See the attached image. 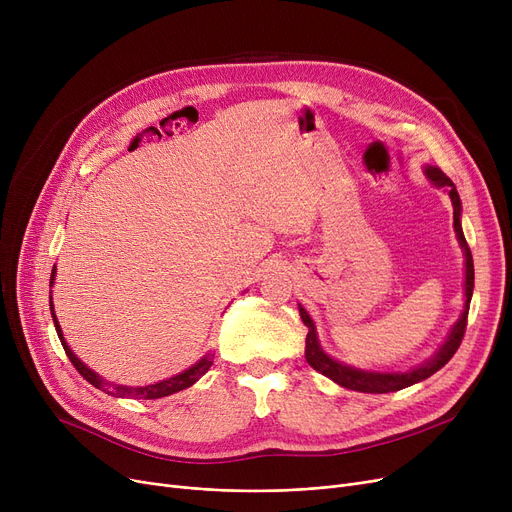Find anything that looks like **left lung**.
<instances>
[{
  "instance_id": "8db88e82",
  "label": "left lung",
  "mask_w": 512,
  "mask_h": 512,
  "mask_svg": "<svg viewBox=\"0 0 512 512\" xmlns=\"http://www.w3.org/2000/svg\"><path fill=\"white\" fill-rule=\"evenodd\" d=\"M425 178L432 182L436 188H442V191L450 197L452 201V209H454V232H456V240L463 249V257H465V305H463V313L461 317L454 321V326L450 328L448 336L444 338V342L438 346V351L429 357L427 361L419 363L417 367H411L407 371H371V369H361V367H353L346 365L334 357H330L324 348L319 344L317 338V330L311 315L307 313V309L299 303V313L303 324L307 326V340H305V359L307 363L319 371L321 375H326L334 384L355 390V392H367V394H386V392H396L402 388H409L413 384H419L423 380H427L429 375H434L438 369H442L452 355L456 353V348L461 346L463 334H465V326H467V315H469V303L473 297V280H475V272H473V257L469 251V245L463 234V226H461V213H463V205H461V197L456 193V186L452 184V180L436 166H425L423 168Z\"/></svg>"
}]
</instances>
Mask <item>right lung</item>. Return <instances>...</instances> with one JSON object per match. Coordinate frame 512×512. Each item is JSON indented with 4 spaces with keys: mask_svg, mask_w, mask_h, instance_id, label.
Listing matches in <instances>:
<instances>
[{
    "mask_svg": "<svg viewBox=\"0 0 512 512\" xmlns=\"http://www.w3.org/2000/svg\"><path fill=\"white\" fill-rule=\"evenodd\" d=\"M53 280H56V267L51 270V282L49 286H53ZM49 309H51V317H53V326H56V332H58V338L64 346V351L70 359V363L78 369V373L83 375V378L93 384L97 390L110 394V396H116V398H134V400H153V398H164V396H170L174 392H180L184 388H191L201 375L207 373V369L211 367L213 363V357L207 353L203 355L195 365H191L188 369L180 371L178 375H172V378L168 380H161V382H155V384H147V386H124V384H116V382H107L103 380L99 373H95L91 367H87L83 361H80L74 353L72 348L68 346L66 338H64V332L60 328V321L56 317V311H53V301H51V292H49Z\"/></svg>",
    "mask_w": 512,
    "mask_h": 512,
    "instance_id": "add662e5",
    "label": "right lung"
}]
</instances>
